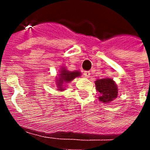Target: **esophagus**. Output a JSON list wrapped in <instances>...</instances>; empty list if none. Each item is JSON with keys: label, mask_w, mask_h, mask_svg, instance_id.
<instances>
[{"label": "esophagus", "mask_w": 150, "mask_h": 150, "mask_svg": "<svg viewBox=\"0 0 150 150\" xmlns=\"http://www.w3.org/2000/svg\"><path fill=\"white\" fill-rule=\"evenodd\" d=\"M83 75H84L85 77L88 78V77H90V75H91V73H90V71H84Z\"/></svg>", "instance_id": "1"}]
</instances>
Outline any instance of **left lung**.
Returning <instances> with one entry per match:
<instances>
[{
	"mask_svg": "<svg viewBox=\"0 0 150 150\" xmlns=\"http://www.w3.org/2000/svg\"><path fill=\"white\" fill-rule=\"evenodd\" d=\"M96 90L100 92L99 100L104 103L109 104L114 100L118 96V88L115 81L110 78H104L97 79L95 82Z\"/></svg>",
	"mask_w": 150,
	"mask_h": 150,
	"instance_id": "1",
	"label": "left lung"
}]
</instances>
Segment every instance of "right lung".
Here are the masks:
<instances>
[{
  "mask_svg": "<svg viewBox=\"0 0 150 150\" xmlns=\"http://www.w3.org/2000/svg\"><path fill=\"white\" fill-rule=\"evenodd\" d=\"M81 75V73L79 71H70L67 70L65 67H62L59 71V77L56 78V85L58 88V91H64L66 88V84L71 82L76 77Z\"/></svg>",
  "mask_w": 150,
  "mask_h": 150,
  "instance_id": "right-lung-1",
  "label": "right lung"
}]
</instances>
